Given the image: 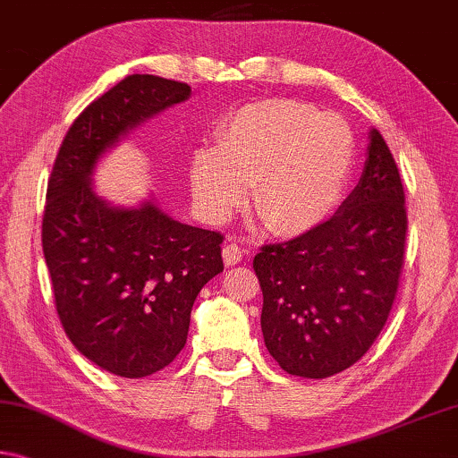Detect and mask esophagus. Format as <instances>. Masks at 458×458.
Listing matches in <instances>:
<instances>
[{"label": "esophagus", "mask_w": 458, "mask_h": 458, "mask_svg": "<svg viewBox=\"0 0 458 458\" xmlns=\"http://www.w3.org/2000/svg\"><path fill=\"white\" fill-rule=\"evenodd\" d=\"M222 257H224V263H226L228 267H232V265L241 263L242 257H244V250L236 242H228V244H224Z\"/></svg>", "instance_id": "34e87169"}]
</instances>
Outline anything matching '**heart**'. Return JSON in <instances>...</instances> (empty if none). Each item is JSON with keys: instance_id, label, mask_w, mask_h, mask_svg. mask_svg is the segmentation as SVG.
Listing matches in <instances>:
<instances>
[{"instance_id": "b5f03b06", "label": "heart", "mask_w": 458, "mask_h": 458, "mask_svg": "<svg viewBox=\"0 0 458 458\" xmlns=\"http://www.w3.org/2000/svg\"><path fill=\"white\" fill-rule=\"evenodd\" d=\"M220 148L193 152L190 183L214 217H226L252 183V209L275 234L316 228L343 198L352 163V132L336 114L297 99H260L217 130Z\"/></svg>"}]
</instances>
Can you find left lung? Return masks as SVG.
I'll return each instance as SVG.
<instances>
[{
    "label": "left lung",
    "mask_w": 458,
    "mask_h": 458,
    "mask_svg": "<svg viewBox=\"0 0 458 458\" xmlns=\"http://www.w3.org/2000/svg\"><path fill=\"white\" fill-rule=\"evenodd\" d=\"M408 212L394 155L371 130L359 185L330 220L252 260L267 351L283 371L326 379L365 357L402 277Z\"/></svg>",
    "instance_id": "left-lung-1"
}]
</instances>
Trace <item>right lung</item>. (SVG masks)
Masks as SVG:
<instances>
[{
	"label": "right lung",
	"instance_id": "right-lung-1",
	"mask_svg": "<svg viewBox=\"0 0 458 458\" xmlns=\"http://www.w3.org/2000/svg\"><path fill=\"white\" fill-rule=\"evenodd\" d=\"M191 87L128 75L72 122L48 179L42 250L63 330L104 371L140 379L183 351L201 287L224 271L220 232L187 226L147 201L112 208L91 190L99 157Z\"/></svg>",
	"mask_w": 458,
	"mask_h": 458
}]
</instances>
